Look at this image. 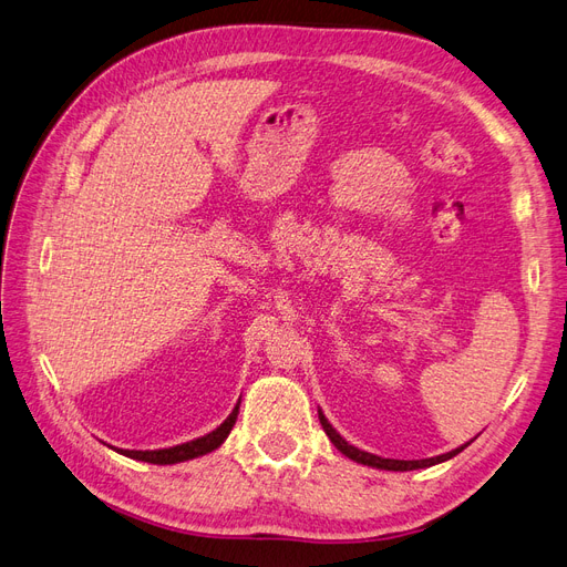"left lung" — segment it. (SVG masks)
Returning a JSON list of instances; mask_svg holds the SVG:
<instances>
[{
    "mask_svg": "<svg viewBox=\"0 0 567 567\" xmlns=\"http://www.w3.org/2000/svg\"><path fill=\"white\" fill-rule=\"evenodd\" d=\"M318 416H320V424H322V429H324V433L330 435V441L334 443V447L341 452V454H346L349 456V460H353V462H358V464H364V466H372V468H383V471H416V468H426V466H433V464H441V462H447V460H452V456H456L460 454L464 447H468V443L466 445H462V447H456V450H452V452H445V454H437V456H431V460H412V462H405V460H383V456H377V454H370V452H364V450H358V447H353V445H349L343 441V437L332 429V424L327 422L324 419V414L318 410Z\"/></svg>",
    "mask_w": 567,
    "mask_h": 567,
    "instance_id": "left-lung-1",
    "label": "left lung"
}]
</instances>
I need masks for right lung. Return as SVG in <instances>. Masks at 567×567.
<instances>
[{
	"instance_id": "add662e5",
	"label": "right lung",
	"mask_w": 567,
	"mask_h": 567,
	"mask_svg": "<svg viewBox=\"0 0 567 567\" xmlns=\"http://www.w3.org/2000/svg\"><path fill=\"white\" fill-rule=\"evenodd\" d=\"M237 412H240V400H237V405L233 408V412L228 414L226 422L214 429L212 433L203 435V437H195V441L190 443H184V445H174V447H164V450H117L120 454L130 456V460H136V462H148V464H178V462H188V460H195V456H203L216 447H221V443L228 437V433L233 431L235 426V419H237Z\"/></svg>"
}]
</instances>
